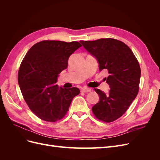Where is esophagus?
Wrapping results in <instances>:
<instances>
[{
  "label": "esophagus",
  "instance_id": "obj_1",
  "mask_svg": "<svg viewBox=\"0 0 160 160\" xmlns=\"http://www.w3.org/2000/svg\"><path fill=\"white\" fill-rule=\"evenodd\" d=\"M81 92H83V93H88V92L91 91V89L88 88H83L81 89Z\"/></svg>",
  "mask_w": 160,
  "mask_h": 160
}]
</instances>
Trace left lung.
<instances>
[{"instance_id": "1", "label": "left lung", "mask_w": 160, "mask_h": 160, "mask_svg": "<svg viewBox=\"0 0 160 160\" xmlns=\"http://www.w3.org/2000/svg\"><path fill=\"white\" fill-rule=\"evenodd\" d=\"M80 42L95 57L99 71L109 73L105 78L110 87L109 93L94 89L99 101L92 111L98 119L113 122L125 113L138 93L141 77L139 62L130 48L117 39L108 38Z\"/></svg>"}]
</instances>
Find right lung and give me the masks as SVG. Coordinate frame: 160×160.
<instances>
[{
	"instance_id": "add662e5",
	"label": "right lung",
	"mask_w": 160,
	"mask_h": 160,
	"mask_svg": "<svg viewBox=\"0 0 160 160\" xmlns=\"http://www.w3.org/2000/svg\"><path fill=\"white\" fill-rule=\"evenodd\" d=\"M81 46L77 41H42L24 57L18 83L25 102L38 118L49 122L61 119L79 94L78 88L65 89L55 83L59 74L67 69L70 55Z\"/></svg>"
}]
</instances>
